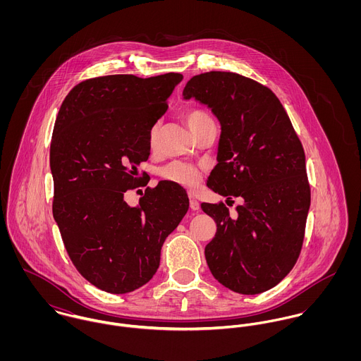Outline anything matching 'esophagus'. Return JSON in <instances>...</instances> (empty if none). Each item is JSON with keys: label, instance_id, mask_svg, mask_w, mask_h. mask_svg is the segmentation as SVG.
<instances>
[{"label": "esophagus", "instance_id": "obj_1", "mask_svg": "<svg viewBox=\"0 0 361 361\" xmlns=\"http://www.w3.org/2000/svg\"><path fill=\"white\" fill-rule=\"evenodd\" d=\"M189 200H190V208H192L193 211H196V209H199V208H200V203H199V200H197L193 195H189Z\"/></svg>", "mask_w": 361, "mask_h": 361}]
</instances>
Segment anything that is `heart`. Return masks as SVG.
<instances>
[{
  "mask_svg": "<svg viewBox=\"0 0 361 361\" xmlns=\"http://www.w3.org/2000/svg\"><path fill=\"white\" fill-rule=\"evenodd\" d=\"M209 119L211 118L202 109H189L185 114V121L193 133H196V130L199 129V126L202 123H204ZM157 135H158V129H157V126H154L150 130V145L152 146H154L155 142H157ZM161 176L166 180H171V182L178 183L185 188H196L202 180L200 169L196 168L195 165L185 164V162H172V164L164 166L161 169Z\"/></svg>",
  "mask_w": 361,
  "mask_h": 361,
  "instance_id": "1",
  "label": "heart"
}]
</instances>
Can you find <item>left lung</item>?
<instances>
[{
	"mask_svg": "<svg viewBox=\"0 0 361 361\" xmlns=\"http://www.w3.org/2000/svg\"><path fill=\"white\" fill-rule=\"evenodd\" d=\"M183 99H195L221 123L218 164L207 186L242 197L238 214L203 203L216 222L206 246L214 278L225 288L257 295L278 285L296 264L306 229L310 185L303 146L278 97L256 80L232 72L193 76Z\"/></svg>",
	"mask_w": 361,
	"mask_h": 361,
	"instance_id": "8db88e82",
	"label": "left lung"
}]
</instances>
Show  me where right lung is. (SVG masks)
Instances as JSON below:
<instances>
[{
    "instance_id": "add662e5",
    "label": "right lung",
    "mask_w": 361,
    "mask_h": 361,
    "mask_svg": "<svg viewBox=\"0 0 361 361\" xmlns=\"http://www.w3.org/2000/svg\"><path fill=\"white\" fill-rule=\"evenodd\" d=\"M182 79L94 78L59 108L50 149L54 219L76 269L108 293L133 292L153 278L164 240L188 212L186 190L168 180L147 188L137 206L123 199L139 183L150 130Z\"/></svg>"
}]
</instances>
